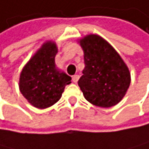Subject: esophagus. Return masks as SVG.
<instances>
[{"label": "esophagus", "instance_id": "1", "mask_svg": "<svg viewBox=\"0 0 149 149\" xmlns=\"http://www.w3.org/2000/svg\"><path fill=\"white\" fill-rule=\"evenodd\" d=\"M79 79H80V76L79 75H74L73 77H72V81H73V82H77L78 81H79Z\"/></svg>", "mask_w": 149, "mask_h": 149}]
</instances>
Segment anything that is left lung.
<instances>
[{
  "instance_id": "8db88e82",
  "label": "left lung",
  "mask_w": 149,
  "mask_h": 149,
  "mask_svg": "<svg viewBox=\"0 0 149 149\" xmlns=\"http://www.w3.org/2000/svg\"><path fill=\"white\" fill-rule=\"evenodd\" d=\"M85 67L78 84L85 99L100 107L120 103L131 83V73L119 53L105 39L89 34L79 40Z\"/></svg>"
}]
</instances>
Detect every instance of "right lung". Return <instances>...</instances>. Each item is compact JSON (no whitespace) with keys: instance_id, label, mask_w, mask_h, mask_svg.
I'll list each match as a JSON object with an SVG mask.
<instances>
[{"instance_id":"add662e5","label":"right lung","mask_w":149,"mask_h":149,"mask_svg":"<svg viewBox=\"0 0 149 149\" xmlns=\"http://www.w3.org/2000/svg\"><path fill=\"white\" fill-rule=\"evenodd\" d=\"M57 45L47 40L24 66L19 77V90L28 102L37 109H47L61 98L71 78L58 69L54 57Z\"/></svg>"}]
</instances>
